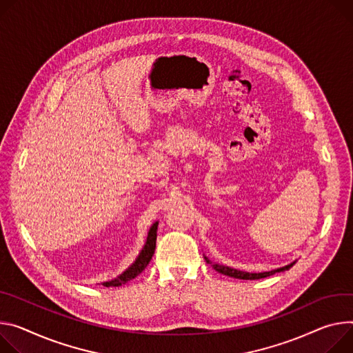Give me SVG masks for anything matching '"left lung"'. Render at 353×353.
I'll return each mask as SVG.
<instances>
[{"label":"left lung","mask_w":353,"mask_h":353,"mask_svg":"<svg viewBox=\"0 0 353 353\" xmlns=\"http://www.w3.org/2000/svg\"><path fill=\"white\" fill-rule=\"evenodd\" d=\"M204 259L207 263L212 265L211 261L208 258ZM296 265V262L287 265V266H283V268H279V269H274V270H270V272H262V273H249V272H242V270H236V269H232V268H228V266H223V265H218V263H214L212 268L221 273V274H225V276H230V277H234V279H242V280H258V279H265V277H269L277 272H284V270H288L290 268H293Z\"/></svg>","instance_id":"1"}]
</instances>
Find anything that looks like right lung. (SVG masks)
<instances>
[{"label":"right lung","mask_w":353,"mask_h":353,"mask_svg":"<svg viewBox=\"0 0 353 353\" xmlns=\"http://www.w3.org/2000/svg\"><path fill=\"white\" fill-rule=\"evenodd\" d=\"M157 223L159 222H154L153 225L150 227V230L148 232V238H146L145 246L142 248V250H141L139 256L137 258V261L130 268H128L122 274H119L117 279L110 280V281H104L103 285H105V287H119V285L128 283L130 280L135 279L138 274H141L145 270V268L149 265L152 256L154 253V249H156Z\"/></svg>","instance_id":"add662e5"}]
</instances>
